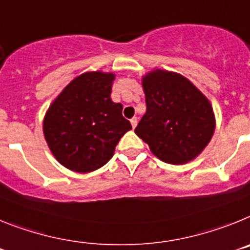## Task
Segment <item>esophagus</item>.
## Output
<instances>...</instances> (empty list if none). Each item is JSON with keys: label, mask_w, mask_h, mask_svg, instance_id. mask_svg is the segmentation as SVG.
I'll return each instance as SVG.
<instances>
[{"label": "esophagus", "mask_w": 250, "mask_h": 250, "mask_svg": "<svg viewBox=\"0 0 250 250\" xmlns=\"http://www.w3.org/2000/svg\"><path fill=\"white\" fill-rule=\"evenodd\" d=\"M137 123H138V119H137V117H133V118L131 119V125H132V127H133V128H136V125H137Z\"/></svg>", "instance_id": "esophagus-1"}]
</instances>
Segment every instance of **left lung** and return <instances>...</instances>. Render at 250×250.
Here are the masks:
<instances>
[{
	"instance_id": "8db88e82",
	"label": "left lung",
	"mask_w": 250,
	"mask_h": 250,
	"mask_svg": "<svg viewBox=\"0 0 250 250\" xmlns=\"http://www.w3.org/2000/svg\"><path fill=\"white\" fill-rule=\"evenodd\" d=\"M147 110L134 132L161 161L184 165L200 155L215 129L209 99L177 73L156 69L142 78Z\"/></svg>"
}]
</instances>
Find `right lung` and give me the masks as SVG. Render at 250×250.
<instances>
[{"label": "right lung", "instance_id": "1", "mask_svg": "<svg viewBox=\"0 0 250 250\" xmlns=\"http://www.w3.org/2000/svg\"><path fill=\"white\" fill-rule=\"evenodd\" d=\"M114 74L89 71L71 80L44 118L50 151L64 167L80 173L98 170L132 128L123 105L110 99Z\"/></svg>", "mask_w": 250, "mask_h": 250}]
</instances>
